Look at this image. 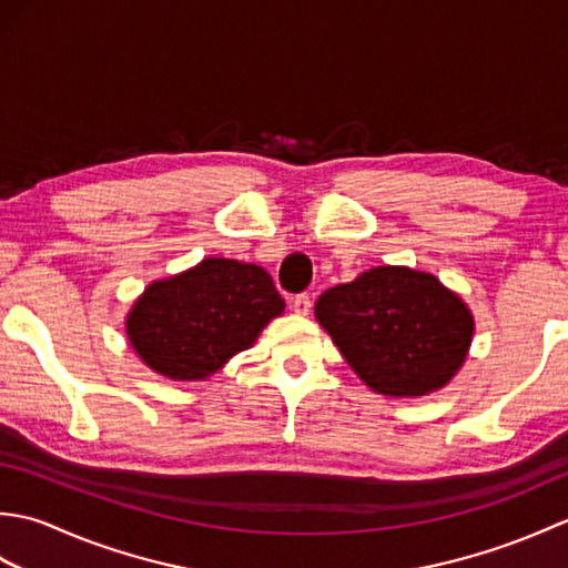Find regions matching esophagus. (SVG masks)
Wrapping results in <instances>:
<instances>
[{"label":"esophagus","mask_w":568,"mask_h":568,"mask_svg":"<svg viewBox=\"0 0 568 568\" xmlns=\"http://www.w3.org/2000/svg\"><path fill=\"white\" fill-rule=\"evenodd\" d=\"M312 310V297L307 293H300L293 297V312L295 315H310Z\"/></svg>","instance_id":"1"}]
</instances>
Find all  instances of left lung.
I'll return each mask as SVG.
<instances>
[{
  "mask_svg": "<svg viewBox=\"0 0 568 568\" xmlns=\"http://www.w3.org/2000/svg\"><path fill=\"white\" fill-rule=\"evenodd\" d=\"M315 317L346 364L376 393L427 395L452 381L474 336L462 297L429 273L378 265L329 287Z\"/></svg>",
  "mask_w": 568,
  "mask_h": 568,
  "instance_id": "obj_1",
  "label": "left lung"
}]
</instances>
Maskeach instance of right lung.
Segmentation results:
<instances>
[{
	"label": "right lung",
	"mask_w": 568,
	"mask_h": 568,
	"mask_svg": "<svg viewBox=\"0 0 568 568\" xmlns=\"http://www.w3.org/2000/svg\"><path fill=\"white\" fill-rule=\"evenodd\" d=\"M283 307L261 265L207 258L151 283L129 312L126 334L153 371L173 381H200L256 342Z\"/></svg>",
	"instance_id": "add662e5"
}]
</instances>
